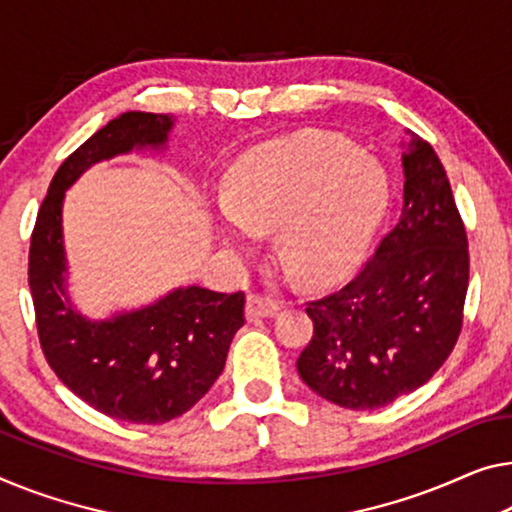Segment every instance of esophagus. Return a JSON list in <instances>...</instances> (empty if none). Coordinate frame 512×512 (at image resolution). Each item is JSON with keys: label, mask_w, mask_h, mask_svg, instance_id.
<instances>
[{"label": "esophagus", "mask_w": 512, "mask_h": 512, "mask_svg": "<svg viewBox=\"0 0 512 512\" xmlns=\"http://www.w3.org/2000/svg\"><path fill=\"white\" fill-rule=\"evenodd\" d=\"M280 310V303L271 296H259L250 294L246 303V317L248 319H259V317H273Z\"/></svg>", "instance_id": "1"}]
</instances>
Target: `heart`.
<instances>
[{"label":"heart","instance_id":"heart-1","mask_svg":"<svg viewBox=\"0 0 512 512\" xmlns=\"http://www.w3.org/2000/svg\"><path fill=\"white\" fill-rule=\"evenodd\" d=\"M388 183L347 140L310 137L250 156L225 183L220 236L236 248L278 230V255L296 276H340L365 255L384 218Z\"/></svg>","mask_w":512,"mask_h":512}]
</instances>
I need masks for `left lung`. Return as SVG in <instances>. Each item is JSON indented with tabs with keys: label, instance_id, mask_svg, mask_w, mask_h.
I'll list each match as a JSON object with an SVG mask.
<instances>
[{
	"label": "left lung",
	"instance_id": "1",
	"mask_svg": "<svg viewBox=\"0 0 512 512\" xmlns=\"http://www.w3.org/2000/svg\"><path fill=\"white\" fill-rule=\"evenodd\" d=\"M398 223L356 276L310 301L312 340L296 370L345 409H379L416 391L451 356L462 331L469 243L434 149L411 135L402 154Z\"/></svg>",
	"mask_w": 512,
	"mask_h": 512
}]
</instances>
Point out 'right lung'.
Listing matches in <instances>:
<instances>
[{
  "label": "right lung",
  "mask_w": 512,
  "mask_h": 512,
  "mask_svg": "<svg viewBox=\"0 0 512 512\" xmlns=\"http://www.w3.org/2000/svg\"><path fill=\"white\" fill-rule=\"evenodd\" d=\"M172 126L170 114L124 112L91 135L52 177L29 246V289L50 368L89 407L137 425L172 421L207 395L246 322V296L190 285L140 310L87 319L66 292L61 207L91 165L133 149H165Z\"/></svg>",
  "instance_id": "obj_1"
}]
</instances>
